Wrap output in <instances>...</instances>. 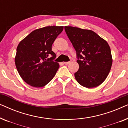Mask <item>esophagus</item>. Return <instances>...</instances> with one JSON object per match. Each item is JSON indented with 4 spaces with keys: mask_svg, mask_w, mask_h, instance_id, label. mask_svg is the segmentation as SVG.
I'll return each mask as SVG.
<instances>
[{
    "mask_svg": "<svg viewBox=\"0 0 128 128\" xmlns=\"http://www.w3.org/2000/svg\"><path fill=\"white\" fill-rule=\"evenodd\" d=\"M70 61H69V62H64V64H70Z\"/></svg>",
    "mask_w": 128,
    "mask_h": 128,
    "instance_id": "esophagus-1",
    "label": "esophagus"
}]
</instances>
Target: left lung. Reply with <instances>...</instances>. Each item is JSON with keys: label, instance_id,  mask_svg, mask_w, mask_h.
I'll use <instances>...</instances> for the list:
<instances>
[{"label": "left lung", "instance_id": "obj_1", "mask_svg": "<svg viewBox=\"0 0 128 128\" xmlns=\"http://www.w3.org/2000/svg\"><path fill=\"white\" fill-rule=\"evenodd\" d=\"M64 30L76 51L79 65L74 73L77 82L86 88L98 86L106 79L112 64L107 42L90 30L65 26Z\"/></svg>", "mask_w": 128, "mask_h": 128}]
</instances>
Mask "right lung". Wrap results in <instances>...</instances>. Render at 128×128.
Segmentation results:
<instances>
[{"label": "right lung", "mask_w": 128, "mask_h": 128, "mask_svg": "<svg viewBox=\"0 0 128 128\" xmlns=\"http://www.w3.org/2000/svg\"><path fill=\"white\" fill-rule=\"evenodd\" d=\"M63 29V26H48L35 30L18 44L16 66L28 84L44 87L55 76L59 64L52 60L56 56L52 50V45ZM50 54L52 57L48 58Z\"/></svg>", "instance_id": "obj_1"}]
</instances>
